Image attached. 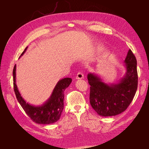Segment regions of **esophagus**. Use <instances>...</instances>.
I'll list each match as a JSON object with an SVG mask.
<instances>
[{"mask_svg":"<svg viewBox=\"0 0 149 149\" xmlns=\"http://www.w3.org/2000/svg\"><path fill=\"white\" fill-rule=\"evenodd\" d=\"M84 78V75L81 72H78L76 75V79H83Z\"/></svg>","mask_w":149,"mask_h":149,"instance_id":"obj_1","label":"esophagus"}]
</instances>
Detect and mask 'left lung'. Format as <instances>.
<instances>
[{"instance_id": "obj_1", "label": "left lung", "mask_w": 149, "mask_h": 149, "mask_svg": "<svg viewBox=\"0 0 149 149\" xmlns=\"http://www.w3.org/2000/svg\"><path fill=\"white\" fill-rule=\"evenodd\" d=\"M125 72L116 83H106L101 77L90 72L87 75L91 86L90 102L101 116H115L124 111L132 101L137 89V60L129 49L124 61Z\"/></svg>"}]
</instances>
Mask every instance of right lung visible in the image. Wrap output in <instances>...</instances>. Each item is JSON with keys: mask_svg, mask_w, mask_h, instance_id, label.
<instances>
[{"mask_svg": "<svg viewBox=\"0 0 149 149\" xmlns=\"http://www.w3.org/2000/svg\"><path fill=\"white\" fill-rule=\"evenodd\" d=\"M28 47L20 55L22 56L27 50ZM16 65L13 70V87L16 97L19 103L26 114L35 123L42 124H49L56 122L61 116L63 109L64 91L69 87L72 79L64 78L60 79L54 87L50 97L42 104L33 105L26 102L21 95L16 82Z\"/></svg>", "mask_w": 149, "mask_h": 149, "instance_id": "add662e5", "label": "right lung"}]
</instances>
